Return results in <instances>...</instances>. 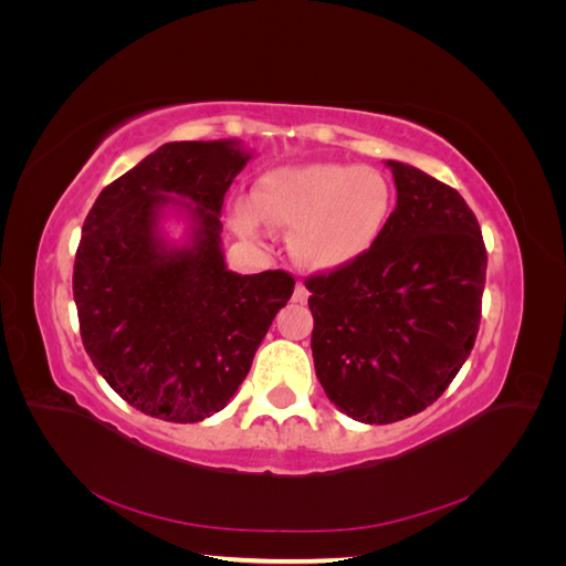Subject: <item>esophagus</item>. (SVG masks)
<instances>
[{
    "label": "esophagus",
    "mask_w": 566,
    "mask_h": 566,
    "mask_svg": "<svg viewBox=\"0 0 566 566\" xmlns=\"http://www.w3.org/2000/svg\"><path fill=\"white\" fill-rule=\"evenodd\" d=\"M293 300H295V302H300V304H304L306 300H310V290H306V287H304V283H297V285H295V293H293Z\"/></svg>",
    "instance_id": "obj_1"
}]
</instances>
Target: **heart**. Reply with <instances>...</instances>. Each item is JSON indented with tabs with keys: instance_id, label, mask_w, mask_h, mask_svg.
I'll return each mask as SVG.
<instances>
[{
	"instance_id": "heart-1",
	"label": "heart",
	"mask_w": 566,
	"mask_h": 566,
	"mask_svg": "<svg viewBox=\"0 0 566 566\" xmlns=\"http://www.w3.org/2000/svg\"><path fill=\"white\" fill-rule=\"evenodd\" d=\"M391 191L382 172L366 165L316 163L264 175L256 193L235 198L233 224L260 235L266 219L295 229L302 262L333 269L361 256L385 227Z\"/></svg>"
}]
</instances>
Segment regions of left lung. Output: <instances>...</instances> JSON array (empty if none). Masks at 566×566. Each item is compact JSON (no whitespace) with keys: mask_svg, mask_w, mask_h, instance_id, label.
Returning <instances> with one entry per match:
<instances>
[{"mask_svg":"<svg viewBox=\"0 0 566 566\" xmlns=\"http://www.w3.org/2000/svg\"><path fill=\"white\" fill-rule=\"evenodd\" d=\"M397 208L356 260L304 279L316 378L349 418L389 424L453 382L482 318L486 245L462 196L389 160Z\"/></svg>","mask_w":566,"mask_h":566,"instance_id":"obj_1","label":"left lung"}]
</instances>
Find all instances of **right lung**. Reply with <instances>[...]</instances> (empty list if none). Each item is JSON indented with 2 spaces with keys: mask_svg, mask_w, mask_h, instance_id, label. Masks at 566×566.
Segmentation results:
<instances>
[{
  "mask_svg": "<svg viewBox=\"0 0 566 566\" xmlns=\"http://www.w3.org/2000/svg\"><path fill=\"white\" fill-rule=\"evenodd\" d=\"M250 156L233 142H172L98 193L73 266L80 335L92 364L150 418L198 422L245 380L273 316L293 295L287 271L233 273L219 248L221 205ZM196 205L195 245L155 235L164 193Z\"/></svg>",
  "mask_w": 566,
  "mask_h": 566,
  "instance_id": "1",
  "label": "right lung"
}]
</instances>
